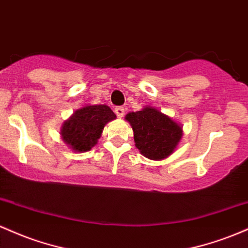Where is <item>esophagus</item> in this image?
Wrapping results in <instances>:
<instances>
[{"instance_id":"1","label":"esophagus","mask_w":248,"mask_h":248,"mask_svg":"<svg viewBox=\"0 0 248 248\" xmlns=\"http://www.w3.org/2000/svg\"><path fill=\"white\" fill-rule=\"evenodd\" d=\"M115 113L117 115V117L122 118L125 115V108L124 107H117L115 109Z\"/></svg>"}]
</instances>
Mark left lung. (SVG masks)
I'll use <instances>...</instances> for the list:
<instances>
[{
	"label": "left lung",
	"instance_id": "8db88e82",
	"mask_svg": "<svg viewBox=\"0 0 248 248\" xmlns=\"http://www.w3.org/2000/svg\"><path fill=\"white\" fill-rule=\"evenodd\" d=\"M125 118L132 126L136 147L149 159L169 157L182 139V127L154 108L130 112Z\"/></svg>",
	"mask_w": 248,
	"mask_h": 248
}]
</instances>
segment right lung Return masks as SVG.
Segmentation results:
<instances>
[{
	"instance_id": "right-lung-1",
	"label": "right lung",
	"mask_w": 248,
	"mask_h": 248,
	"mask_svg": "<svg viewBox=\"0 0 248 248\" xmlns=\"http://www.w3.org/2000/svg\"><path fill=\"white\" fill-rule=\"evenodd\" d=\"M116 115L107 105H90L75 111L70 119L63 124V140L77 152L89 151L96 145L103 129Z\"/></svg>"
}]
</instances>
